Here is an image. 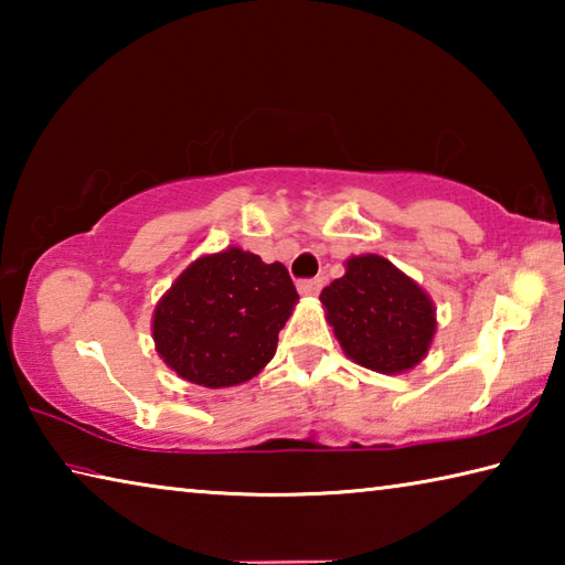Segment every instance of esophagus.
I'll return each mask as SVG.
<instances>
[{
    "mask_svg": "<svg viewBox=\"0 0 565 565\" xmlns=\"http://www.w3.org/2000/svg\"><path fill=\"white\" fill-rule=\"evenodd\" d=\"M323 281L321 279H301L299 281V294L301 296H317L321 291Z\"/></svg>",
    "mask_w": 565,
    "mask_h": 565,
    "instance_id": "34e87169",
    "label": "esophagus"
}]
</instances>
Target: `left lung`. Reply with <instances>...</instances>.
Returning <instances> with one entry per match:
<instances>
[{
	"instance_id": "8db88e82",
	"label": "left lung",
	"mask_w": 565,
	"mask_h": 565,
	"mask_svg": "<svg viewBox=\"0 0 565 565\" xmlns=\"http://www.w3.org/2000/svg\"><path fill=\"white\" fill-rule=\"evenodd\" d=\"M321 303L343 353L379 374L414 369L434 341V301L379 254L351 256L347 274L321 291Z\"/></svg>"
}]
</instances>
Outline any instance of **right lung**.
Here are the masks:
<instances>
[{"instance_id": "1", "label": "right lung", "mask_w": 565, "mask_h": 565, "mask_svg": "<svg viewBox=\"0 0 565 565\" xmlns=\"http://www.w3.org/2000/svg\"><path fill=\"white\" fill-rule=\"evenodd\" d=\"M296 301L284 264L228 246L181 271L157 303L151 337L181 379L206 388L236 386L274 359Z\"/></svg>"}]
</instances>
